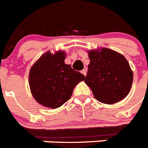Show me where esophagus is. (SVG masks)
Here are the masks:
<instances>
[{
  "mask_svg": "<svg viewBox=\"0 0 148 148\" xmlns=\"http://www.w3.org/2000/svg\"><path fill=\"white\" fill-rule=\"evenodd\" d=\"M81 73L84 74V76H86V69H84V70H82Z\"/></svg>",
  "mask_w": 148,
  "mask_h": 148,
  "instance_id": "34e87169",
  "label": "esophagus"
}]
</instances>
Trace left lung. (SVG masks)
<instances>
[{
  "mask_svg": "<svg viewBox=\"0 0 148 148\" xmlns=\"http://www.w3.org/2000/svg\"><path fill=\"white\" fill-rule=\"evenodd\" d=\"M85 83L94 97L104 104H114L126 97L132 87L133 74L126 58L112 49L89 52Z\"/></svg>",
  "mask_w": 148,
  "mask_h": 148,
  "instance_id": "obj_1",
  "label": "left lung"
}]
</instances>
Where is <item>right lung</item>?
<instances>
[{
	"mask_svg": "<svg viewBox=\"0 0 148 148\" xmlns=\"http://www.w3.org/2000/svg\"><path fill=\"white\" fill-rule=\"evenodd\" d=\"M62 51L43 54L29 73L31 92L40 105L51 108L62 106L70 99L74 87L85 76L64 63Z\"/></svg>",
	"mask_w": 148,
	"mask_h": 148,
	"instance_id": "1",
	"label": "right lung"
}]
</instances>
